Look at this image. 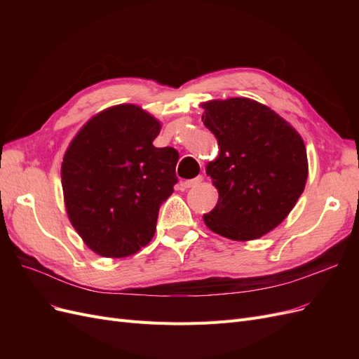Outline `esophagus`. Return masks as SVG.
Listing matches in <instances>:
<instances>
[{
	"mask_svg": "<svg viewBox=\"0 0 359 359\" xmlns=\"http://www.w3.org/2000/svg\"><path fill=\"white\" fill-rule=\"evenodd\" d=\"M201 181H202V177L199 175V177L193 178V180H186V181H182L181 184H182V187H184V189H190V187L198 186V184H199Z\"/></svg>",
	"mask_w": 359,
	"mask_h": 359,
	"instance_id": "34e87169",
	"label": "esophagus"
}]
</instances>
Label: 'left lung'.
Here are the masks:
<instances>
[{
  "label": "left lung",
  "instance_id": "left-lung-1",
  "mask_svg": "<svg viewBox=\"0 0 359 359\" xmlns=\"http://www.w3.org/2000/svg\"><path fill=\"white\" fill-rule=\"evenodd\" d=\"M203 107L202 121L220 147L206 166L219 202L203 222L229 240H256L286 219L304 191L306 147L295 128L255 100L236 97Z\"/></svg>",
  "mask_w": 359,
  "mask_h": 359
}]
</instances>
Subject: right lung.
<instances>
[{
    "label": "right lung",
    "mask_w": 359,
    "mask_h": 359,
    "mask_svg": "<svg viewBox=\"0 0 359 359\" xmlns=\"http://www.w3.org/2000/svg\"><path fill=\"white\" fill-rule=\"evenodd\" d=\"M156 118L135 104L95 115L76 135L61 166L73 227L93 252L124 257L147 245L158 210L178 182V151L156 148Z\"/></svg>",
    "instance_id": "right-lung-1"
}]
</instances>
